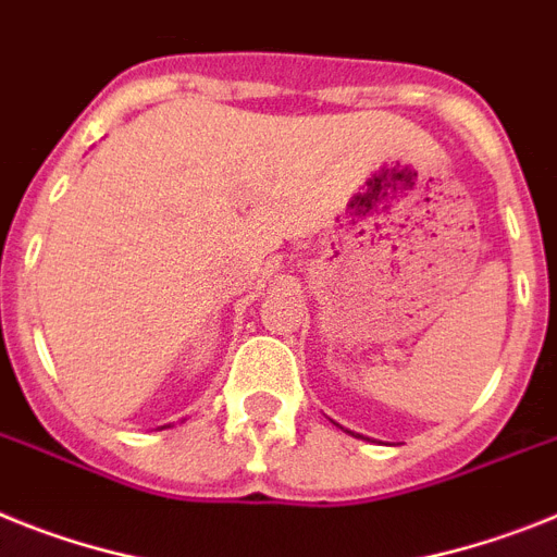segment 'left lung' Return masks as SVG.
I'll return each mask as SVG.
<instances>
[{"label":"left lung","mask_w":557,"mask_h":557,"mask_svg":"<svg viewBox=\"0 0 557 557\" xmlns=\"http://www.w3.org/2000/svg\"><path fill=\"white\" fill-rule=\"evenodd\" d=\"M350 436H354V433H350ZM357 436H359V433H357Z\"/></svg>","instance_id":"8db88e82"}]
</instances>
